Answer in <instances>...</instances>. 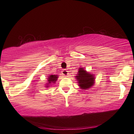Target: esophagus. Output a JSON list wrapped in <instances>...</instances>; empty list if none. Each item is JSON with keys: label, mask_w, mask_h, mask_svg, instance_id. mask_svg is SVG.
Here are the masks:
<instances>
[{"label": "esophagus", "mask_w": 134, "mask_h": 134, "mask_svg": "<svg viewBox=\"0 0 134 134\" xmlns=\"http://www.w3.org/2000/svg\"><path fill=\"white\" fill-rule=\"evenodd\" d=\"M62 74L64 75V76H68L69 75V72H68V71H67L66 70H63L62 71Z\"/></svg>", "instance_id": "34e87169"}]
</instances>
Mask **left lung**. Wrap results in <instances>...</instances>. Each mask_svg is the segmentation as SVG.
Segmentation results:
<instances>
[{
  "label": "left lung",
  "mask_w": 134,
  "mask_h": 134,
  "mask_svg": "<svg viewBox=\"0 0 134 134\" xmlns=\"http://www.w3.org/2000/svg\"><path fill=\"white\" fill-rule=\"evenodd\" d=\"M76 78L78 81L79 86L82 90L89 89L94 83V76L86 71L83 67L79 69Z\"/></svg>",
  "instance_id": "left-lung-1"
}]
</instances>
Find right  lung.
<instances>
[{
	"instance_id": "1",
	"label": "right lung",
	"mask_w": 134,
	"mask_h": 134,
	"mask_svg": "<svg viewBox=\"0 0 134 134\" xmlns=\"http://www.w3.org/2000/svg\"><path fill=\"white\" fill-rule=\"evenodd\" d=\"M58 76L55 75V74H54V75L51 74L50 76H49L48 77V83L46 84V86H46L47 87H48L49 86H51L50 85H52L53 83H55L57 80Z\"/></svg>"
}]
</instances>
